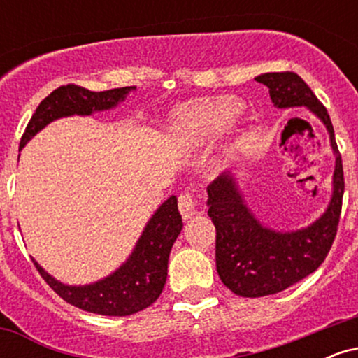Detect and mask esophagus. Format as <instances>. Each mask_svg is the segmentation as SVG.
Here are the masks:
<instances>
[{
  "mask_svg": "<svg viewBox=\"0 0 358 358\" xmlns=\"http://www.w3.org/2000/svg\"><path fill=\"white\" fill-rule=\"evenodd\" d=\"M178 208L180 213L183 215V219H190L199 210L196 207V195L192 190H185L180 193L178 196Z\"/></svg>",
  "mask_w": 358,
  "mask_h": 358,
  "instance_id": "1",
  "label": "esophagus"
}]
</instances>
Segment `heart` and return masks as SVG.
<instances>
[{
    "mask_svg": "<svg viewBox=\"0 0 358 358\" xmlns=\"http://www.w3.org/2000/svg\"><path fill=\"white\" fill-rule=\"evenodd\" d=\"M237 110L239 102L231 96L192 102L175 114L173 131L187 145H203L236 116Z\"/></svg>",
    "mask_w": 358,
    "mask_h": 358,
    "instance_id": "b5f03b06",
    "label": "heart"
}]
</instances>
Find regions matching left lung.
Wrapping results in <instances>:
<instances>
[{"instance_id":"left-lung-1","label":"left lung","mask_w":358,"mask_h":358,"mask_svg":"<svg viewBox=\"0 0 358 358\" xmlns=\"http://www.w3.org/2000/svg\"><path fill=\"white\" fill-rule=\"evenodd\" d=\"M269 89L274 108L305 106L323 121L336 155L334 195L327 212L310 227L274 232L259 224L245 207L231 173L208 185V217L215 225L217 273L225 286L242 298L276 294L315 273L334 244L345 190L343 165L327 108L294 72H269L256 77Z\"/></svg>"}]
</instances>
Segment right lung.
<instances>
[{"label": "right lung", "mask_w": 358, "mask_h": 358, "mask_svg": "<svg viewBox=\"0 0 358 358\" xmlns=\"http://www.w3.org/2000/svg\"><path fill=\"white\" fill-rule=\"evenodd\" d=\"M133 89L119 87L92 92L76 84L62 85L40 102L24 129L20 150L53 119L72 114L89 116L94 110L110 109ZM182 227L176 196H170L148 222L136 249L124 264L110 276L89 286H65L45 273L35 259L34 264L47 285L69 305L89 313L127 316L145 310L159 298L166 282L170 250Z\"/></svg>", "instance_id": "1"}]
</instances>
